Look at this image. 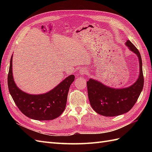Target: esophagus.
<instances>
[{
    "label": "esophagus",
    "instance_id": "obj_1",
    "mask_svg": "<svg viewBox=\"0 0 152 152\" xmlns=\"http://www.w3.org/2000/svg\"><path fill=\"white\" fill-rule=\"evenodd\" d=\"M86 73H87V70H86L85 68H81L80 71H79V73H80V75H81L86 74Z\"/></svg>",
    "mask_w": 152,
    "mask_h": 152
}]
</instances>
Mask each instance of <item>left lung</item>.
<instances>
[{
    "instance_id": "left-lung-1",
    "label": "left lung",
    "mask_w": 152,
    "mask_h": 152,
    "mask_svg": "<svg viewBox=\"0 0 152 152\" xmlns=\"http://www.w3.org/2000/svg\"><path fill=\"white\" fill-rule=\"evenodd\" d=\"M126 45L138 58L140 73L134 84L124 88H113L102 82L90 79L87 82V93L91 107L98 114L105 117H114L128 112L138 99L143 88L142 60L139 50L127 40Z\"/></svg>"
}]
</instances>
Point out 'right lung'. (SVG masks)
<instances>
[{"label":"right lung","mask_w":152,"mask_h":152,"mask_svg":"<svg viewBox=\"0 0 152 152\" xmlns=\"http://www.w3.org/2000/svg\"><path fill=\"white\" fill-rule=\"evenodd\" d=\"M75 76L70 75L46 93L30 94L18 87L12 75V55L7 76L8 88L15 104L25 115L37 121H50L58 117L66 107L68 93Z\"/></svg>","instance_id":"right-lung-1"}]
</instances>
